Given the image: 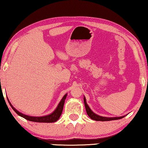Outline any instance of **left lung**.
<instances>
[{
  "label": "left lung",
  "mask_w": 148,
  "mask_h": 148,
  "mask_svg": "<svg viewBox=\"0 0 148 148\" xmlns=\"http://www.w3.org/2000/svg\"><path fill=\"white\" fill-rule=\"evenodd\" d=\"M84 104L85 107H86V112L89 116L90 117V119H92V120L97 121H113V120H119V119H123V117L125 116H118V117H105V116H100V115L96 114V113H94L93 111L91 110V108L89 107L88 104H87L86 97L84 96Z\"/></svg>",
  "instance_id": "1"
}]
</instances>
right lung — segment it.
I'll return each instance as SVG.
<instances>
[{
	"instance_id": "obj_1",
	"label": "right lung",
	"mask_w": 148,
	"mask_h": 148,
	"mask_svg": "<svg viewBox=\"0 0 148 148\" xmlns=\"http://www.w3.org/2000/svg\"><path fill=\"white\" fill-rule=\"evenodd\" d=\"M67 96V94H66L64 96L62 97L61 100L60 101V102L58 103L57 107H56L55 110H54L52 113H50V114L45 115V116H29V115L24 114L23 113L20 112L19 111H18L17 109L15 108V107H13V105L11 104V103L10 102L9 99L7 98L8 102H9L10 106L13 110L19 115V116L23 117V118L27 119L28 121H32V122H37V123H54L57 121L59 119L60 115L62 114V110H63V106L64 104V101Z\"/></svg>"
}]
</instances>
